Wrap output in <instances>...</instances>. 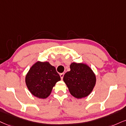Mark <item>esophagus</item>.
Instances as JSON below:
<instances>
[{"mask_svg":"<svg viewBox=\"0 0 126 126\" xmlns=\"http://www.w3.org/2000/svg\"><path fill=\"white\" fill-rule=\"evenodd\" d=\"M60 75L61 79H63V75H64V74H63V73H62V74H60Z\"/></svg>","mask_w":126,"mask_h":126,"instance_id":"1","label":"esophagus"}]
</instances>
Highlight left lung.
<instances>
[{
    "mask_svg": "<svg viewBox=\"0 0 126 126\" xmlns=\"http://www.w3.org/2000/svg\"><path fill=\"white\" fill-rule=\"evenodd\" d=\"M70 69L63 78L70 94L77 99L88 96L95 86V74L88 65L83 63H72Z\"/></svg>",
    "mask_w": 126,
    "mask_h": 126,
    "instance_id": "left-lung-1",
    "label": "left lung"
}]
</instances>
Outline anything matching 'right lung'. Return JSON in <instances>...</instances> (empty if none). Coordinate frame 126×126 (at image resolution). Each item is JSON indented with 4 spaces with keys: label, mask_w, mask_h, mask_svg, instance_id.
Returning <instances> with one entry per match:
<instances>
[{
    "label": "right lung",
    "mask_w": 126,
    "mask_h": 126,
    "mask_svg": "<svg viewBox=\"0 0 126 126\" xmlns=\"http://www.w3.org/2000/svg\"><path fill=\"white\" fill-rule=\"evenodd\" d=\"M61 80L55 68L48 62L37 61L26 76V84L31 94L40 99H46Z\"/></svg>",
    "instance_id": "right-lung-1"
}]
</instances>
